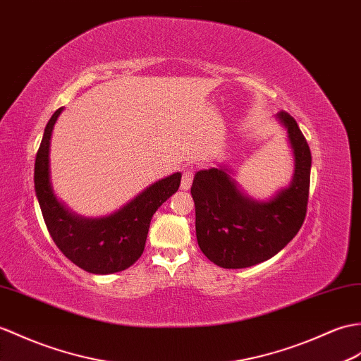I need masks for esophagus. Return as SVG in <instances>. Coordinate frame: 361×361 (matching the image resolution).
<instances>
[{
  "label": "esophagus",
  "mask_w": 361,
  "mask_h": 361,
  "mask_svg": "<svg viewBox=\"0 0 361 361\" xmlns=\"http://www.w3.org/2000/svg\"><path fill=\"white\" fill-rule=\"evenodd\" d=\"M192 180H194V172H192L190 169L184 171V172H183V177H181V189H183V190L190 189Z\"/></svg>",
  "instance_id": "obj_1"
}]
</instances>
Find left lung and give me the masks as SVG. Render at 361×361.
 I'll use <instances>...</instances> for the list:
<instances>
[{"label": "left lung", "instance_id": "8db88e82", "mask_svg": "<svg viewBox=\"0 0 361 361\" xmlns=\"http://www.w3.org/2000/svg\"><path fill=\"white\" fill-rule=\"evenodd\" d=\"M276 116L288 129L295 158L289 188L267 203H257L241 194L224 166L197 172L192 183L198 246L212 263L226 269H241L272 258L297 235L306 219L311 149L288 112Z\"/></svg>", "mask_w": 361, "mask_h": 361}]
</instances>
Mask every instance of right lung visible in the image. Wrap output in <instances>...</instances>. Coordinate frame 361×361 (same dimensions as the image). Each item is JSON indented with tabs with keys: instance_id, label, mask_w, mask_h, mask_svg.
<instances>
[{
	"instance_id": "add662e5",
	"label": "right lung",
	"mask_w": 361,
	"mask_h": 361,
	"mask_svg": "<svg viewBox=\"0 0 361 361\" xmlns=\"http://www.w3.org/2000/svg\"><path fill=\"white\" fill-rule=\"evenodd\" d=\"M61 111L63 107L58 109L46 126L33 173L47 231L66 258L82 271L106 275L128 269L145 250L150 220L157 209L178 190L181 173L154 183L112 215L95 220L75 216L55 198L49 177L50 137Z\"/></svg>"
}]
</instances>
